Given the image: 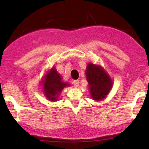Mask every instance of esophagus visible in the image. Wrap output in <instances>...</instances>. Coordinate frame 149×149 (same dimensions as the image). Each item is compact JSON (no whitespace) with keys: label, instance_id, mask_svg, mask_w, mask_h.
<instances>
[{"label":"esophagus","instance_id":"esophagus-1","mask_svg":"<svg viewBox=\"0 0 149 149\" xmlns=\"http://www.w3.org/2000/svg\"><path fill=\"white\" fill-rule=\"evenodd\" d=\"M73 86L76 87V88H77L79 85V81H78V80L74 81L73 82Z\"/></svg>","mask_w":149,"mask_h":149}]
</instances>
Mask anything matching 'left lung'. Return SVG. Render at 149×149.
<instances>
[{
  "mask_svg": "<svg viewBox=\"0 0 149 149\" xmlns=\"http://www.w3.org/2000/svg\"><path fill=\"white\" fill-rule=\"evenodd\" d=\"M91 98L96 101L104 100L112 87V81L100 65L88 63L86 70Z\"/></svg>",
  "mask_w": 149,
  "mask_h": 149,
  "instance_id": "left-lung-1",
  "label": "left lung"
}]
</instances>
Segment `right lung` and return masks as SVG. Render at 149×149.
<instances>
[{
  "mask_svg": "<svg viewBox=\"0 0 149 149\" xmlns=\"http://www.w3.org/2000/svg\"><path fill=\"white\" fill-rule=\"evenodd\" d=\"M45 95L49 101L55 102L64 88L69 86V84L62 81V77L55 67L46 73L42 81Z\"/></svg>",
  "mask_w": 149,
  "mask_h": 149,
  "instance_id": "1",
  "label": "right lung"
}]
</instances>
